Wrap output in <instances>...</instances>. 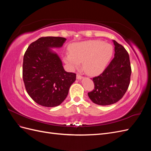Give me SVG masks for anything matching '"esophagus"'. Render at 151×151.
<instances>
[{"label": "esophagus", "mask_w": 151, "mask_h": 151, "mask_svg": "<svg viewBox=\"0 0 151 151\" xmlns=\"http://www.w3.org/2000/svg\"><path fill=\"white\" fill-rule=\"evenodd\" d=\"M76 77H77V79H79H79H81L82 78H83V77H82V76H81L80 74H77Z\"/></svg>", "instance_id": "1"}]
</instances>
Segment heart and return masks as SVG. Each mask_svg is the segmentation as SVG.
Listing matches in <instances>:
<instances>
[{
	"label": "heart",
	"mask_w": 151,
	"mask_h": 151,
	"mask_svg": "<svg viewBox=\"0 0 151 151\" xmlns=\"http://www.w3.org/2000/svg\"><path fill=\"white\" fill-rule=\"evenodd\" d=\"M70 53L64 61L72 69L78 68L83 62L84 72L91 76L98 75L104 70L112 57L113 48L110 44L101 40H89L72 44Z\"/></svg>",
	"instance_id": "obj_1"
}]
</instances>
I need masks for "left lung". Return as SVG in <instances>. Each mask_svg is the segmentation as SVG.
Wrapping results in <instances>:
<instances>
[{
    "instance_id": "1",
    "label": "left lung",
    "mask_w": 151,
    "mask_h": 151,
    "mask_svg": "<svg viewBox=\"0 0 151 151\" xmlns=\"http://www.w3.org/2000/svg\"><path fill=\"white\" fill-rule=\"evenodd\" d=\"M115 57L102 74L93 79L94 89L88 93L94 103L107 106L122 98L129 86L132 73L129 55L122 45L113 40Z\"/></svg>"
}]
</instances>
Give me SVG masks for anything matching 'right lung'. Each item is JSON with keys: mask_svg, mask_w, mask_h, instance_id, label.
Instances as JSON below:
<instances>
[{"mask_svg": "<svg viewBox=\"0 0 151 151\" xmlns=\"http://www.w3.org/2000/svg\"><path fill=\"white\" fill-rule=\"evenodd\" d=\"M66 39L47 36L29 45L24 53L22 78L27 93L45 107H55L64 101L76 74L66 72L58 54L51 48H60Z\"/></svg>", "mask_w": 151, "mask_h": 151, "instance_id": "add662e5", "label": "right lung"}]
</instances>
